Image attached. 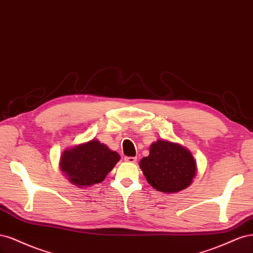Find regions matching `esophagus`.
<instances>
[{"label":"esophagus","instance_id":"34e87169","mask_svg":"<svg viewBox=\"0 0 253 253\" xmlns=\"http://www.w3.org/2000/svg\"><path fill=\"white\" fill-rule=\"evenodd\" d=\"M124 160H125V162L132 163V164H133V163L136 162V158H135V157H126Z\"/></svg>","mask_w":253,"mask_h":253}]
</instances>
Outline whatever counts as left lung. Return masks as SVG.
<instances>
[{
  "mask_svg": "<svg viewBox=\"0 0 253 253\" xmlns=\"http://www.w3.org/2000/svg\"><path fill=\"white\" fill-rule=\"evenodd\" d=\"M140 168L153 188L164 193L186 189L198 170L188 149L167 140H158L150 145L149 156L140 161Z\"/></svg>",
  "mask_w": 253,
  "mask_h": 253,
  "instance_id": "left-lung-1",
  "label": "left lung"
}]
</instances>
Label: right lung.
<instances>
[{
    "label": "right lung",
    "instance_id": "obj_1",
    "mask_svg": "<svg viewBox=\"0 0 253 253\" xmlns=\"http://www.w3.org/2000/svg\"><path fill=\"white\" fill-rule=\"evenodd\" d=\"M120 159L117 151L92 138L65 149L61 154L59 165L69 183L84 188L103 182Z\"/></svg>",
    "mask_w": 253,
    "mask_h": 253
}]
</instances>
